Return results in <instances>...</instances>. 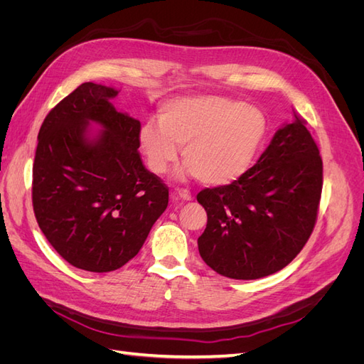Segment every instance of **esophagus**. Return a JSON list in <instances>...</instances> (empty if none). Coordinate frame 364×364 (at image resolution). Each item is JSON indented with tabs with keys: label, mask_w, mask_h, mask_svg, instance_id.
Listing matches in <instances>:
<instances>
[{
	"label": "esophagus",
	"mask_w": 364,
	"mask_h": 364,
	"mask_svg": "<svg viewBox=\"0 0 364 364\" xmlns=\"http://www.w3.org/2000/svg\"><path fill=\"white\" fill-rule=\"evenodd\" d=\"M173 199H181V200H191V193L188 190H176L173 191Z\"/></svg>",
	"instance_id": "1"
}]
</instances>
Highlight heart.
Instances as JSON below:
<instances>
[{
  "instance_id": "obj_1",
  "label": "heart",
  "mask_w": 364,
  "mask_h": 364,
  "mask_svg": "<svg viewBox=\"0 0 364 364\" xmlns=\"http://www.w3.org/2000/svg\"><path fill=\"white\" fill-rule=\"evenodd\" d=\"M267 132V117L257 106L220 95H188L162 103L158 121L141 124L138 141L151 173H167L183 145L182 174L220 186L252 168Z\"/></svg>"
}]
</instances>
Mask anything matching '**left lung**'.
Masks as SVG:
<instances>
[{
    "label": "left lung",
    "mask_w": 364,
    "mask_h": 364,
    "mask_svg": "<svg viewBox=\"0 0 364 364\" xmlns=\"http://www.w3.org/2000/svg\"><path fill=\"white\" fill-rule=\"evenodd\" d=\"M322 158L294 114L238 181L197 194L206 211L202 259L232 279H258L290 264L310 238L322 194Z\"/></svg>",
    "instance_id": "1"
}]
</instances>
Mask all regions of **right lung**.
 I'll return each instance as SVG.
<instances>
[{"label":"right lung","instance_id":"obj_1","mask_svg":"<svg viewBox=\"0 0 364 364\" xmlns=\"http://www.w3.org/2000/svg\"><path fill=\"white\" fill-rule=\"evenodd\" d=\"M118 92L86 82L65 97L43 119L33 164L41 230L65 261L95 273L134 258L168 205L141 161L139 121L111 103Z\"/></svg>","mask_w":364,"mask_h":364}]
</instances>
